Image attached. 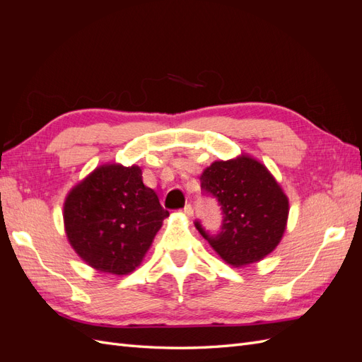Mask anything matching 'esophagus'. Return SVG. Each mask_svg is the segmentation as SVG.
Masks as SVG:
<instances>
[{"mask_svg":"<svg viewBox=\"0 0 362 362\" xmlns=\"http://www.w3.org/2000/svg\"><path fill=\"white\" fill-rule=\"evenodd\" d=\"M182 211H184V214H187V216H193V206H192L190 204H187V205H185V206L182 208Z\"/></svg>","mask_w":362,"mask_h":362,"instance_id":"1","label":"esophagus"}]
</instances>
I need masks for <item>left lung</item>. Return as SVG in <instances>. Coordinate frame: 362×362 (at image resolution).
Here are the masks:
<instances>
[{
	"instance_id": "obj_1",
	"label": "left lung",
	"mask_w": 362,
	"mask_h": 362,
	"mask_svg": "<svg viewBox=\"0 0 362 362\" xmlns=\"http://www.w3.org/2000/svg\"><path fill=\"white\" fill-rule=\"evenodd\" d=\"M201 189L217 199L222 228L210 234L194 226L228 264L242 267L269 255L284 235L288 198L272 173L247 156L214 161L201 175Z\"/></svg>"
}]
</instances>
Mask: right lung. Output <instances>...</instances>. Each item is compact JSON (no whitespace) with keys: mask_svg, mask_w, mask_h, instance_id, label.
Returning <instances> with one entry per match:
<instances>
[{"mask_svg":"<svg viewBox=\"0 0 362 362\" xmlns=\"http://www.w3.org/2000/svg\"><path fill=\"white\" fill-rule=\"evenodd\" d=\"M64 229L90 267L127 275L144 259L169 211L146 187L139 166L104 164L69 192Z\"/></svg>","mask_w":362,"mask_h":362,"instance_id":"add662e5","label":"right lung"}]
</instances>
